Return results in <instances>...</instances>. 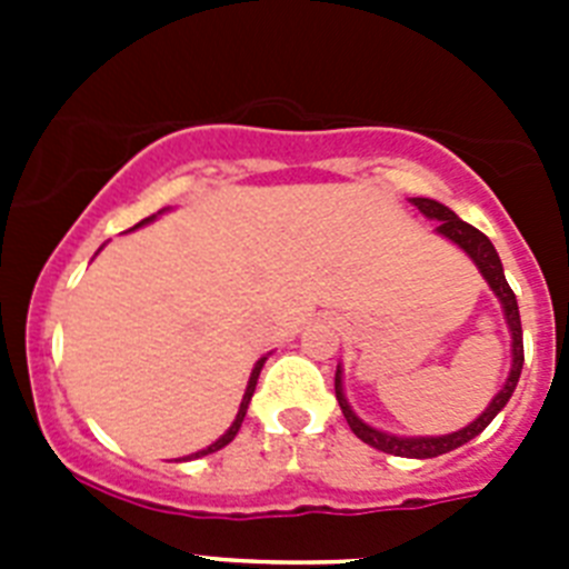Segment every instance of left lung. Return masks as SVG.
Masks as SVG:
<instances>
[{
  "instance_id": "left-lung-1",
  "label": "left lung",
  "mask_w": 569,
  "mask_h": 569,
  "mask_svg": "<svg viewBox=\"0 0 569 569\" xmlns=\"http://www.w3.org/2000/svg\"><path fill=\"white\" fill-rule=\"evenodd\" d=\"M413 204L427 216V219H436V222H439V228L436 230H439L441 236H447L450 241H456V244H459V248L465 250L472 261H476V264H479L481 276L487 279V284L492 288V293L499 296L501 308H505V316H507V325H510V333H512L510 379L505 381V387L499 390V396L490 401V407H487L485 413L472 421V425H467L465 430H459V433L427 436V439H401V436L381 433V430H373L370 425H365V421H361L359 416L350 410V405H347L345 390H341V370H336V399H339L341 413H345L350 430H353V433L359 436L365 445L376 447V450H381V453L401 456V459H436V456L450 453V450H456V447H461V445H467L470 439H476V436H479L481 430H485V427L490 425L496 416H499L501 407L510 401L512 390H516V385H519L521 365H525V341H521L519 301H516V293H512L510 284H507L505 268H501V259H499V253H496V248H492V241L487 239L481 230L472 228V224L461 222L453 210L445 208V204H439L436 199H413Z\"/></svg>"
}]
</instances>
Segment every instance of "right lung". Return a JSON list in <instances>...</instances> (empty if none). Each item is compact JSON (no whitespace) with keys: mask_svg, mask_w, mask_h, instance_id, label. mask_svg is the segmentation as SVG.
Here are the masks:
<instances>
[{"mask_svg":"<svg viewBox=\"0 0 569 569\" xmlns=\"http://www.w3.org/2000/svg\"><path fill=\"white\" fill-rule=\"evenodd\" d=\"M150 219H153V216H148V219H142V222H139V224L150 222ZM139 224H136V228H139ZM261 365H264V359H261L259 365L253 367V373H250L248 390H244V399H241V405H239V413H236V421H233V425H230V430H228V433H224L222 439H216L213 445H210V447H204V450H199V453H193V456H190V459H202V456H208V453H216V450H222L224 445H230V441L236 439V433H239L241 421H244V413H248L250 396H253V390H256V379H259V373H261Z\"/></svg>","mask_w":569,"mask_h":569,"instance_id":"add662e5","label":"right lung"}]
</instances>
